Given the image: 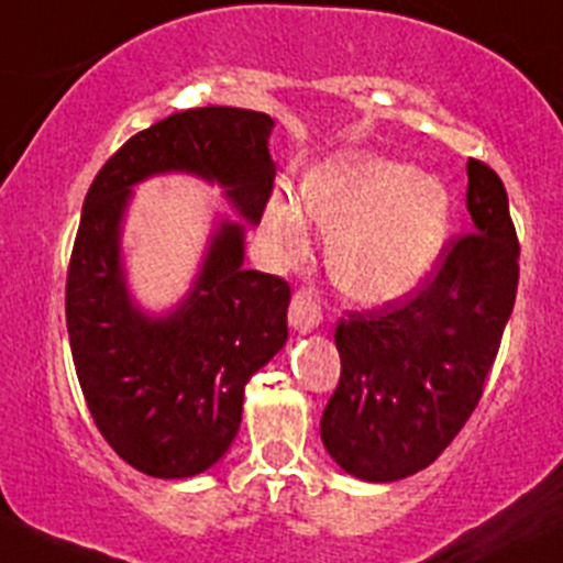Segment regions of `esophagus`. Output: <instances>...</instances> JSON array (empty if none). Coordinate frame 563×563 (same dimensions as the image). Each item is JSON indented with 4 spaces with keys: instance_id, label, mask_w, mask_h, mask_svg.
Here are the masks:
<instances>
[{
    "instance_id": "34e87169",
    "label": "esophagus",
    "mask_w": 563,
    "mask_h": 563,
    "mask_svg": "<svg viewBox=\"0 0 563 563\" xmlns=\"http://www.w3.org/2000/svg\"><path fill=\"white\" fill-rule=\"evenodd\" d=\"M320 296L314 288H299L291 299V323L296 331L307 333L320 323Z\"/></svg>"
}]
</instances>
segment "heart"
<instances>
[{
  "mask_svg": "<svg viewBox=\"0 0 563 563\" xmlns=\"http://www.w3.org/2000/svg\"><path fill=\"white\" fill-rule=\"evenodd\" d=\"M449 195L411 165L357 157L314 170L299 211L275 200L264 230L288 256L307 249V224L331 234L333 280L352 299L379 305L409 294L435 262L449 230Z\"/></svg>",
  "mask_w": 563,
  "mask_h": 563,
  "instance_id": "obj_1",
  "label": "heart"
}]
</instances>
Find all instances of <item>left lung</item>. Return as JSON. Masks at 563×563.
I'll return each instance as SVG.
<instances>
[{"instance_id":"left-lung-1","label":"left lung","mask_w":563,"mask_h":563,"mask_svg":"<svg viewBox=\"0 0 563 563\" xmlns=\"http://www.w3.org/2000/svg\"><path fill=\"white\" fill-rule=\"evenodd\" d=\"M471 230L443 243L417 288L339 318L342 376L320 438L350 475L398 481L454 441L484 395L518 288V245L503 178L467 159Z\"/></svg>"}]
</instances>
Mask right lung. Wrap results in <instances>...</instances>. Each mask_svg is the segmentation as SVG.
<instances>
[{
	"label": "right lung",
	"instance_id": "obj_1",
	"mask_svg": "<svg viewBox=\"0 0 563 563\" xmlns=\"http://www.w3.org/2000/svg\"><path fill=\"white\" fill-rule=\"evenodd\" d=\"M272 117L197 107L131 135L92 178L66 272V329L92 422L128 465L154 478H189L219 462L240 430L245 382L286 344L291 286L243 269V227L224 221L195 291L170 318L128 301L120 221L131 187L187 170L227 187L249 221L275 181Z\"/></svg>",
	"mask_w": 563,
	"mask_h": 563
}]
</instances>
